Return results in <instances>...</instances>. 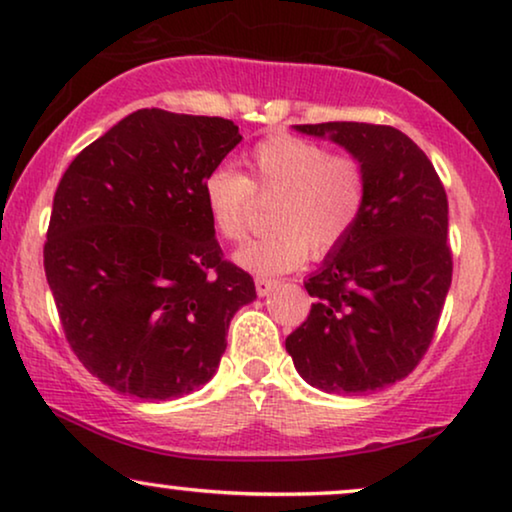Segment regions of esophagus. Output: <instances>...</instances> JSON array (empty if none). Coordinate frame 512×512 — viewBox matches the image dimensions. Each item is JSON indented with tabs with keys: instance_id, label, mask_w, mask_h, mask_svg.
Listing matches in <instances>:
<instances>
[{
	"instance_id": "esophagus-1",
	"label": "esophagus",
	"mask_w": 512,
	"mask_h": 512,
	"mask_svg": "<svg viewBox=\"0 0 512 512\" xmlns=\"http://www.w3.org/2000/svg\"><path fill=\"white\" fill-rule=\"evenodd\" d=\"M278 285H280L278 280H273V278H255V290H257L259 297H266V294L276 290Z\"/></svg>"
}]
</instances>
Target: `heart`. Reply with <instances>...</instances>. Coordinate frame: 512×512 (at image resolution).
<instances>
[{
    "instance_id": "b5f03b06",
    "label": "heart",
    "mask_w": 512,
    "mask_h": 512,
    "mask_svg": "<svg viewBox=\"0 0 512 512\" xmlns=\"http://www.w3.org/2000/svg\"><path fill=\"white\" fill-rule=\"evenodd\" d=\"M248 176L227 164L211 169L201 194L213 229L222 239L246 236L257 199L271 201V229L236 250V264L259 276L285 273L311 253L322 259L350 239L369 204V174L350 153L278 134L255 143L246 155Z\"/></svg>"
}]
</instances>
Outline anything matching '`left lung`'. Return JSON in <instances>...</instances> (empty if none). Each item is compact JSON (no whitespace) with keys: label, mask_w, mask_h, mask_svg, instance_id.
<instances>
[{"label":"left lung","mask_w":512,"mask_h":512,"mask_svg":"<svg viewBox=\"0 0 512 512\" xmlns=\"http://www.w3.org/2000/svg\"><path fill=\"white\" fill-rule=\"evenodd\" d=\"M297 129L329 136L364 162L369 204L350 239L304 283L315 304L285 348L322 392L383 390L420 364L448 297V194L429 157L390 125Z\"/></svg>","instance_id":"left-lung-1"}]
</instances>
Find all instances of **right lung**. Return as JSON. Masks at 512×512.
<instances>
[{
  "label": "right lung",
  "instance_id": "obj_1",
  "mask_svg": "<svg viewBox=\"0 0 512 512\" xmlns=\"http://www.w3.org/2000/svg\"><path fill=\"white\" fill-rule=\"evenodd\" d=\"M241 141L232 120L141 109L74 157L43 269L64 336L120 394L178 399L213 378L255 283L222 257L201 183Z\"/></svg>",
  "mask_w": 512,
  "mask_h": 512
}]
</instances>
